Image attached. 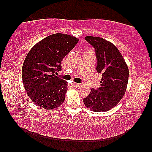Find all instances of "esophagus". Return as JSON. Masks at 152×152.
I'll use <instances>...</instances> for the list:
<instances>
[{"label":"esophagus","instance_id":"1","mask_svg":"<svg viewBox=\"0 0 152 152\" xmlns=\"http://www.w3.org/2000/svg\"><path fill=\"white\" fill-rule=\"evenodd\" d=\"M72 86L77 87V86H80V84H78V83H75V82H72Z\"/></svg>","mask_w":152,"mask_h":152}]
</instances>
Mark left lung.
Segmentation results:
<instances>
[{"label":"left lung","mask_w":152,"mask_h":152,"mask_svg":"<svg viewBox=\"0 0 152 152\" xmlns=\"http://www.w3.org/2000/svg\"><path fill=\"white\" fill-rule=\"evenodd\" d=\"M85 39L95 48L96 70L102 78L100 87L91 89L90 94L84 99V103L93 111H109L118 104L125 93L129 68L113 43L100 37L87 36Z\"/></svg>","instance_id":"8db88e82"}]
</instances>
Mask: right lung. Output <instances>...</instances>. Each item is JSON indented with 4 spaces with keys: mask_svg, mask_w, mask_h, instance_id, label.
<instances>
[{
    "mask_svg": "<svg viewBox=\"0 0 152 152\" xmlns=\"http://www.w3.org/2000/svg\"><path fill=\"white\" fill-rule=\"evenodd\" d=\"M78 41L75 37L57 33L39 41L26 56L22 68L23 83L37 106L50 110L64 102L68 82L55 75L61 70V60Z\"/></svg>",
    "mask_w": 152,
    "mask_h": 152,
    "instance_id": "right-lung-1",
    "label": "right lung"
}]
</instances>
